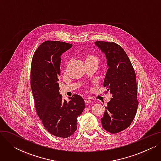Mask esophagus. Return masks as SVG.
<instances>
[{"label":"esophagus","mask_w":161,"mask_h":161,"mask_svg":"<svg viewBox=\"0 0 161 161\" xmlns=\"http://www.w3.org/2000/svg\"><path fill=\"white\" fill-rule=\"evenodd\" d=\"M85 103H86V104H89V103H91V100L90 99L86 98V99L85 100Z\"/></svg>","instance_id":"34e87169"}]
</instances>
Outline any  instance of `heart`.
Returning a JSON list of instances; mask_svg holds the SVG:
<instances>
[{
  "instance_id": "b5f03b06",
  "label": "heart",
  "mask_w": 161,
  "mask_h": 161,
  "mask_svg": "<svg viewBox=\"0 0 161 161\" xmlns=\"http://www.w3.org/2000/svg\"><path fill=\"white\" fill-rule=\"evenodd\" d=\"M85 61L86 62H88V61H95V62H98V59L97 58V57H96L95 55H91V54H87L85 58Z\"/></svg>"
}]
</instances>
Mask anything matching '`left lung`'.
Segmentation results:
<instances>
[{
    "instance_id": "obj_1",
    "label": "left lung",
    "mask_w": 161,
    "mask_h": 161,
    "mask_svg": "<svg viewBox=\"0 0 161 161\" xmlns=\"http://www.w3.org/2000/svg\"><path fill=\"white\" fill-rule=\"evenodd\" d=\"M95 44L106 55L108 69L104 87L112 95L101 122L104 130L115 134L128 128L136 114V74L128 55L119 45L103 41Z\"/></svg>"
}]
</instances>
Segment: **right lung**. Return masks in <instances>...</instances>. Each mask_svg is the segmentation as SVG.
I'll return each instance as SVG.
<instances>
[{
  "mask_svg": "<svg viewBox=\"0 0 161 161\" xmlns=\"http://www.w3.org/2000/svg\"><path fill=\"white\" fill-rule=\"evenodd\" d=\"M72 44L47 40L34 53L31 69V86L37 114L46 130L53 136L66 138L77 129V118L85 108L78 95L63 99L59 94L61 56Z\"/></svg>",
  "mask_w": 161,
  "mask_h": 161,
  "instance_id": "add662e5",
  "label": "right lung"
}]
</instances>
